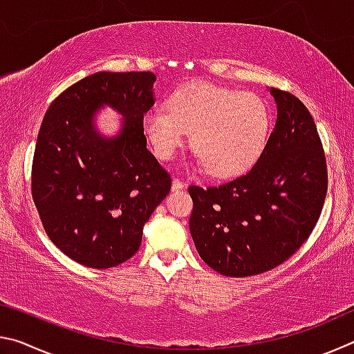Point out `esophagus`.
Returning a JSON list of instances; mask_svg holds the SVG:
<instances>
[{"label":"esophagus","mask_w":354,"mask_h":354,"mask_svg":"<svg viewBox=\"0 0 354 354\" xmlns=\"http://www.w3.org/2000/svg\"><path fill=\"white\" fill-rule=\"evenodd\" d=\"M184 183L181 181V179H178V178H175L171 181V190H183L184 189Z\"/></svg>","instance_id":"obj_1"}]
</instances>
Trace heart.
Returning <instances> with one entry per match:
<instances>
[{
	"mask_svg": "<svg viewBox=\"0 0 354 354\" xmlns=\"http://www.w3.org/2000/svg\"><path fill=\"white\" fill-rule=\"evenodd\" d=\"M270 128V111L253 92H236L206 82L173 92L169 109L151 107L142 129L154 156L169 160L192 134L200 165L215 178L241 175L259 158Z\"/></svg>",
	"mask_w": 354,
	"mask_h": 354,
	"instance_id": "obj_1",
	"label": "heart"
}]
</instances>
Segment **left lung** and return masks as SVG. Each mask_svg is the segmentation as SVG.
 <instances>
[{
  "mask_svg": "<svg viewBox=\"0 0 354 354\" xmlns=\"http://www.w3.org/2000/svg\"><path fill=\"white\" fill-rule=\"evenodd\" d=\"M270 93L277 123L253 169L217 187H189L196 251L225 277H253L289 259L313 232L326 196V159L313 117L292 93Z\"/></svg>",
  "mask_w": 354,
  "mask_h": 354,
  "instance_id": "8db88e82",
  "label": "left lung"
}]
</instances>
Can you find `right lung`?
Listing matches in <instances>:
<instances>
[{
    "label": "right lung",
    "instance_id": "add662e5",
    "mask_svg": "<svg viewBox=\"0 0 354 354\" xmlns=\"http://www.w3.org/2000/svg\"><path fill=\"white\" fill-rule=\"evenodd\" d=\"M151 71H98L53 101L32 160V200L56 247L91 268L133 257L143 225L171 187L147 148L142 117L154 104ZM109 105L122 115L119 134L101 135L94 117Z\"/></svg>",
    "mask_w": 354,
    "mask_h": 354
}]
</instances>
